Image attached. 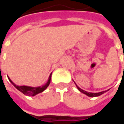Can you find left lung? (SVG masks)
<instances>
[{
    "label": "left lung",
    "instance_id": "left-lung-1",
    "mask_svg": "<svg viewBox=\"0 0 124 124\" xmlns=\"http://www.w3.org/2000/svg\"><path fill=\"white\" fill-rule=\"evenodd\" d=\"M76 84V83H75ZM76 87H77V88L78 89V90L79 91H80L82 93H84V94H86L89 97H96V96H99L101 95V94H103L104 93H105L106 91H104V92H98V93H92V92H88L84 91L83 90H82L81 88H80L79 87H78L77 85H76Z\"/></svg>",
    "mask_w": 124,
    "mask_h": 124
}]
</instances>
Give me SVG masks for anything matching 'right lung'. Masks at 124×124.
I'll return each mask as SVG.
<instances>
[{
  "mask_svg": "<svg viewBox=\"0 0 124 124\" xmlns=\"http://www.w3.org/2000/svg\"><path fill=\"white\" fill-rule=\"evenodd\" d=\"M51 76L52 73L50 74V75L49 76L48 80L45 84L44 85L42 86H39V87H31V86H17L16 85L15 83L12 82V81L9 78V77H8L9 81L12 83L13 86H15L16 88L19 91L21 92L22 93H23L24 95L28 96H34L36 94H38L39 93L42 92L44 90H45L47 87L49 86V84L50 83V80H51Z\"/></svg>",
  "mask_w": 124,
  "mask_h": 124,
  "instance_id": "1",
  "label": "right lung"
}]
</instances>
